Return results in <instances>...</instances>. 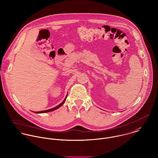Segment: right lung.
Returning <instances> with one entry per match:
<instances>
[{"label": "right lung", "mask_w": 158, "mask_h": 158, "mask_svg": "<svg viewBox=\"0 0 158 158\" xmlns=\"http://www.w3.org/2000/svg\"><path fill=\"white\" fill-rule=\"evenodd\" d=\"M66 97L65 98V99L64 100V101L61 103H60V105H58L57 106H56V107H55V108H52V109H50V110H45V111H39V112H34L35 113H47V112H50V111H53V110H56V109H58V108H60L61 105H63V104H64V103L65 102V101H66Z\"/></svg>", "instance_id": "obj_1"}]
</instances>
